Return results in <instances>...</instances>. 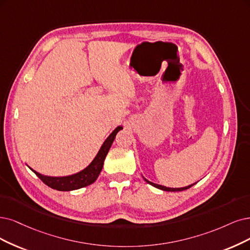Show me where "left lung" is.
<instances>
[{
	"label": "left lung",
	"instance_id": "1",
	"mask_svg": "<svg viewBox=\"0 0 250 250\" xmlns=\"http://www.w3.org/2000/svg\"><path fill=\"white\" fill-rule=\"evenodd\" d=\"M144 178V177H143ZM144 180L147 182V183H149L150 186H152V187H154V188H159V189H162V190H165V191H181V190H186V189H188V188H191L193 184H190V186H188V187H186V188H167V187H164V186H160V184H156V183H153V182H151V181H149V180H147L146 178H144Z\"/></svg>",
	"mask_w": 250,
	"mask_h": 250
}]
</instances>
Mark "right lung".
I'll return each instance as SVG.
<instances>
[{
	"label": "right lung",
	"mask_w": 250,
	"mask_h": 250,
	"mask_svg": "<svg viewBox=\"0 0 250 250\" xmlns=\"http://www.w3.org/2000/svg\"><path fill=\"white\" fill-rule=\"evenodd\" d=\"M120 130H123V126L118 125L115 130L109 135V137L105 140L103 145L101 146V148L97 153L96 158L92 160V162L85 169H83L82 171L76 174L70 175V176H63V177H51V176H45V175L36 172L32 168L30 167L29 168L46 184V186H48L53 189L69 191V190L78 189L81 188H85L89 186V184L94 183L99 177L102 169H103V165H104L106 155L115 139L116 134Z\"/></svg>",
	"instance_id": "add662e5"
}]
</instances>
